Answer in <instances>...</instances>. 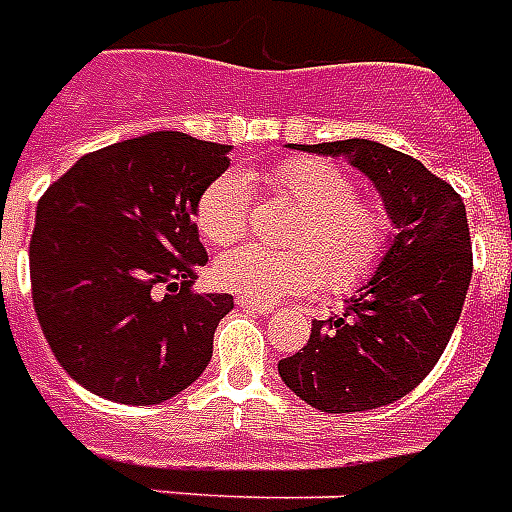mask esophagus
Wrapping results in <instances>:
<instances>
[{
  "label": "esophagus",
  "instance_id": "1",
  "mask_svg": "<svg viewBox=\"0 0 512 512\" xmlns=\"http://www.w3.org/2000/svg\"><path fill=\"white\" fill-rule=\"evenodd\" d=\"M238 307L244 312H255V315H263V318H268L271 312H274V307L271 304H260V301H249V299H238Z\"/></svg>",
  "mask_w": 512,
  "mask_h": 512
}]
</instances>
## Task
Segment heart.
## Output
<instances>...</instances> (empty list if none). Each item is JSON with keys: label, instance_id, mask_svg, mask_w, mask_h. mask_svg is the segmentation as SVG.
<instances>
[{"label": "heart", "instance_id": "obj_1", "mask_svg": "<svg viewBox=\"0 0 512 512\" xmlns=\"http://www.w3.org/2000/svg\"><path fill=\"white\" fill-rule=\"evenodd\" d=\"M279 197L304 216L293 230L301 249L279 252L260 244L238 246L213 263V282L241 299L279 301L326 282L332 290L356 288L384 255L389 216L378 202L356 200L343 169L323 158H290L266 175ZM252 211L249 186L238 172L211 180L197 200V227L222 246L246 233Z\"/></svg>", "mask_w": 512, "mask_h": 512}]
</instances>
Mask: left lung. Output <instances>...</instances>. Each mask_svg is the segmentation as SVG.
<instances>
[{
	"label": "left lung",
	"instance_id": "8db88e82",
	"mask_svg": "<svg viewBox=\"0 0 512 512\" xmlns=\"http://www.w3.org/2000/svg\"><path fill=\"white\" fill-rule=\"evenodd\" d=\"M299 150L359 169L397 235L343 315L312 321L310 343L279 362V376L326 414L395 403L433 370L461 318L472 279L466 205L422 161L381 142L343 139Z\"/></svg>",
	"mask_w": 512,
	"mask_h": 512
}]
</instances>
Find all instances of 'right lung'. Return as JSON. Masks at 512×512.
Wrapping results in <instances>:
<instances>
[{"label":"right lung","mask_w":512,"mask_h":512,"mask_svg":"<svg viewBox=\"0 0 512 512\" xmlns=\"http://www.w3.org/2000/svg\"><path fill=\"white\" fill-rule=\"evenodd\" d=\"M230 150L153 131L87 153L40 197L32 301L62 370L93 395L164 403L211 362L233 296L191 290L208 263L194 219Z\"/></svg>","instance_id":"right-lung-1"}]
</instances>
